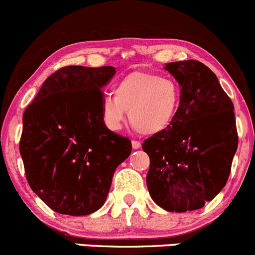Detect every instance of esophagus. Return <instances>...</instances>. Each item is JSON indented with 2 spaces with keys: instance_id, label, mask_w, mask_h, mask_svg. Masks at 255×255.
Segmentation results:
<instances>
[{
  "instance_id": "1",
  "label": "esophagus",
  "mask_w": 255,
  "mask_h": 255,
  "mask_svg": "<svg viewBox=\"0 0 255 255\" xmlns=\"http://www.w3.org/2000/svg\"><path fill=\"white\" fill-rule=\"evenodd\" d=\"M131 144H132L133 149H139V148H141V143L138 141H132L131 142Z\"/></svg>"
}]
</instances>
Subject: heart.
Segmentation results:
<instances>
[{"instance_id": "obj_1", "label": "heart", "mask_w": 255, "mask_h": 255, "mask_svg": "<svg viewBox=\"0 0 255 255\" xmlns=\"http://www.w3.org/2000/svg\"><path fill=\"white\" fill-rule=\"evenodd\" d=\"M182 94L172 79L132 72L114 87V95L101 99V116L111 131H119L128 119L143 135H156L171 127L181 107Z\"/></svg>"}]
</instances>
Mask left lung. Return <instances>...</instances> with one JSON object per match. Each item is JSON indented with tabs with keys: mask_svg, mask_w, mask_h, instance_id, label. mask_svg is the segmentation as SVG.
I'll return each instance as SVG.
<instances>
[{
	"mask_svg": "<svg viewBox=\"0 0 255 255\" xmlns=\"http://www.w3.org/2000/svg\"><path fill=\"white\" fill-rule=\"evenodd\" d=\"M164 68L181 85V107L171 127L142 148L150 159V197L182 213L202 208L225 187L239 137L233 101L207 66L185 60Z\"/></svg>",
	"mask_w": 255,
	"mask_h": 255,
	"instance_id": "obj_1",
	"label": "left lung"
}]
</instances>
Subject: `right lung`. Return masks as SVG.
Returning <instances> with one entry per match:
<instances>
[{
	"label": "right lung",
	"instance_id": "obj_1",
	"mask_svg": "<svg viewBox=\"0 0 255 255\" xmlns=\"http://www.w3.org/2000/svg\"><path fill=\"white\" fill-rule=\"evenodd\" d=\"M114 74L112 66H66L25 110L20 155L26 179L55 212L79 217L100 210L114 171L132 150L102 120L101 89Z\"/></svg>",
	"mask_w": 255,
	"mask_h": 255
}]
</instances>
